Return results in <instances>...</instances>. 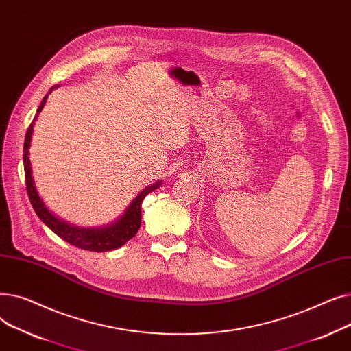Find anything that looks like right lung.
I'll use <instances>...</instances> for the list:
<instances>
[{
  "instance_id": "1",
  "label": "right lung",
  "mask_w": 351,
  "mask_h": 351,
  "mask_svg": "<svg viewBox=\"0 0 351 351\" xmlns=\"http://www.w3.org/2000/svg\"><path fill=\"white\" fill-rule=\"evenodd\" d=\"M57 86H52L49 89L53 90ZM48 94L44 97L41 105L36 109V114L34 117V121L31 122L27 135H25V142H24V171H25V183H27V192L31 205L35 210V213L38 215V217L43 220V222L55 233L58 234L61 239H64L65 242H68L72 246H77L84 250L89 252H109V250H115L121 246H123L129 239H132L136 232L139 230L141 226V217H142V200L147 193H151L152 191L158 189L162 180L156 182L155 185L147 186L143 189L132 202L131 205L128 206L125 213L117 220V222L110 223L108 226H101V228H80V226H72L66 222H64L62 219H58L57 216H53L43 199L40 197L38 192L35 189V183L32 178V171H31V162H29V145H31V136L34 131V123L38 118V114L43 110Z\"/></svg>"
}]
</instances>
